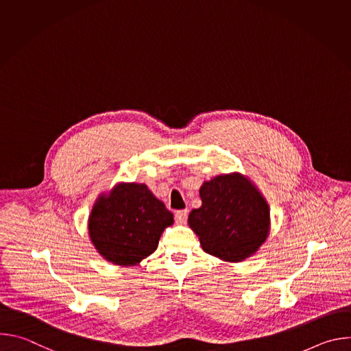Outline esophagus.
Masks as SVG:
<instances>
[{"mask_svg":"<svg viewBox=\"0 0 351 351\" xmlns=\"http://www.w3.org/2000/svg\"><path fill=\"white\" fill-rule=\"evenodd\" d=\"M189 215V210H179L175 213V219L178 223H184Z\"/></svg>","mask_w":351,"mask_h":351,"instance_id":"1","label":"esophagus"}]
</instances>
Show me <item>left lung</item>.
Listing matches in <instances>:
<instances>
[{
  "mask_svg": "<svg viewBox=\"0 0 351 351\" xmlns=\"http://www.w3.org/2000/svg\"><path fill=\"white\" fill-rule=\"evenodd\" d=\"M203 206L189 215L204 252L225 261L254 254L269 230V207L240 173L221 175L199 189Z\"/></svg>",
  "mask_w": 351,
  "mask_h": 351,
  "instance_id": "1",
  "label": "left lung"
}]
</instances>
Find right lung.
Returning a JSON list of instances; mask_svg holds the SVG:
<instances>
[{"mask_svg": "<svg viewBox=\"0 0 351 351\" xmlns=\"http://www.w3.org/2000/svg\"><path fill=\"white\" fill-rule=\"evenodd\" d=\"M173 215L145 184H118L101 195L88 218L93 244L107 261L136 265L153 254Z\"/></svg>", "mask_w": 351, "mask_h": 351, "instance_id": "right-lung-1", "label": "right lung"}]
</instances>
